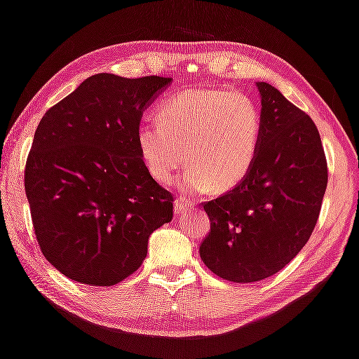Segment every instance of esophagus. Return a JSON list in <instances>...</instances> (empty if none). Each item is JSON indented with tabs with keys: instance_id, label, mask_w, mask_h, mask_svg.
I'll return each instance as SVG.
<instances>
[{
	"instance_id": "obj_1",
	"label": "esophagus",
	"mask_w": 359,
	"mask_h": 359,
	"mask_svg": "<svg viewBox=\"0 0 359 359\" xmlns=\"http://www.w3.org/2000/svg\"><path fill=\"white\" fill-rule=\"evenodd\" d=\"M192 205L194 203L191 201H186V198H178V201L175 202V215L180 216V215L186 213L187 210L192 208Z\"/></svg>"
}]
</instances>
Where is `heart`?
Returning a JSON list of instances; mask_svg holds the SVG:
<instances>
[{"mask_svg": "<svg viewBox=\"0 0 359 359\" xmlns=\"http://www.w3.org/2000/svg\"><path fill=\"white\" fill-rule=\"evenodd\" d=\"M157 121L140 127L141 158L162 184L172 183L187 161L191 170L181 180L186 194H202L211 186L218 192L233 189L248 175L259 151L261 111L242 92H178L157 109Z\"/></svg>", "mask_w": 359, "mask_h": 359, "instance_id": "obj_1", "label": "heart"}]
</instances>
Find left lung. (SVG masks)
Segmentation results:
<instances>
[{
	"instance_id": "left-lung-1",
	"label": "left lung",
	"mask_w": 359,
	"mask_h": 359,
	"mask_svg": "<svg viewBox=\"0 0 359 359\" xmlns=\"http://www.w3.org/2000/svg\"><path fill=\"white\" fill-rule=\"evenodd\" d=\"M261 95L259 151L245 180L203 205L211 231L201 257L218 277L251 283L280 272L312 235L327 186L313 121L267 82Z\"/></svg>"
}]
</instances>
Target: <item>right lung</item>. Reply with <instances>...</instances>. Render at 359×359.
<instances>
[{"mask_svg": "<svg viewBox=\"0 0 359 359\" xmlns=\"http://www.w3.org/2000/svg\"><path fill=\"white\" fill-rule=\"evenodd\" d=\"M170 78L100 73L52 107L34 132L25 192L41 251L65 277L113 286L148 255L173 218V196L141 158L143 111Z\"/></svg>", "mask_w": 359, "mask_h": 359, "instance_id": "add662e5", "label": "right lung"}]
</instances>
